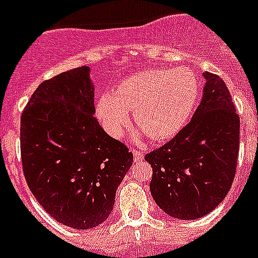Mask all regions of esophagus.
<instances>
[{
  "label": "esophagus",
  "instance_id": "1",
  "mask_svg": "<svg viewBox=\"0 0 258 258\" xmlns=\"http://www.w3.org/2000/svg\"><path fill=\"white\" fill-rule=\"evenodd\" d=\"M133 155H134V161L135 162H141L143 161V154L138 150H133Z\"/></svg>",
  "mask_w": 258,
  "mask_h": 258
}]
</instances>
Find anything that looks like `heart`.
Listing matches in <instances>:
<instances>
[{"label":"heart","instance_id":"1","mask_svg":"<svg viewBox=\"0 0 258 258\" xmlns=\"http://www.w3.org/2000/svg\"><path fill=\"white\" fill-rule=\"evenodd\" d=\"M201 95L196 72L187 68L147 70L124 79L113 95L104 93L96 115L111 137H120L134 112V120L150 137L165 141L187 124Z\"/></svg>","mask_w":258,"mask_h":258}]
</instances>
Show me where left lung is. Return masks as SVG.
<instances>
[{
  "mask_svg": "<svg viewBox=\"0 0 258 258\" xmlns=\"http://www.w3.org/2000/svg\"><path fill=\"white\" fill-rule=\"evenodd\" d=\"M198 108L169 143L146 155L153 167L150 191L172 218L197 220L224 201L236 175L240 116L225 82L204 72Z\"/></svg>",
  "mask_w": 258,
  "mask_h": 258,
  "instance_id": "8db88e82",
  "label": "left lung"
}]
</instances>
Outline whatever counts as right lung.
<instances>
[{
    "label": "right lung",
    "mask_w": 258,
    "mask_h": 258,
    "mask_svg": "<svg viewBox=\"0 0 258 258\" xmlns=\"http://www.w3.org/2000/svg\"><path fill=\"white\" fill-rule=\"evenodd\" d=\"M84 66L41 83L21 115V159L30 191L50 217L78 229L111 214L133 153L101 128Z\"/></svg>",
    "instance_id": "1"
}]
</instances>
